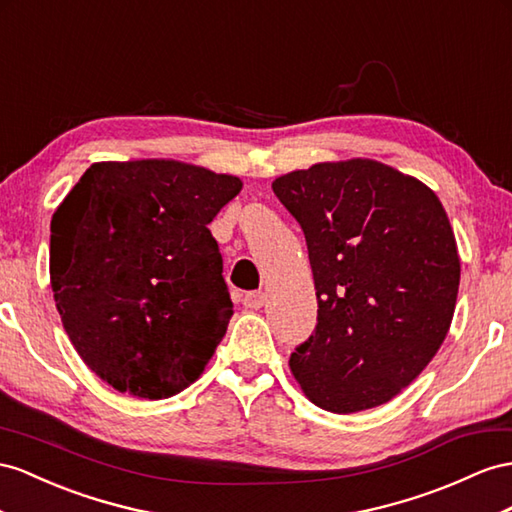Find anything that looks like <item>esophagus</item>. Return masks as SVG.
Returning <instances> with one entry per match:
<instances>
[{
	"mask_svg": "<svg viewBox=\"0 0 512 512\" xmlns=\"http://www.w3.org/2000/svg\"><path fill=\"white\" fill-rule=\"evenodd\" d=\"M242 303L246 309H261L266 303V294L264 292H248V294H244Z\"/></svg>",
	"mask_w": 512,
	"mask_h": 512,
	"instance_id": "1",
	"label": "esophagus"
}]
</instances>
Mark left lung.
Returning a JSON list of instances; mask_svg holds the SVG:
<instances>
[{
    "label": "left lung",
    "mask_w": 512,
    "mask_h": 512,
    "mask_svg": "<svg viewBox=\"0 0 512 512\" xmlns=\"http://www.w3.org/2000/svg\"><path fill=\"white\" fill-rule=\"evenodd\" d=\"M272 190L305 233L318 296L316 331L290 357L298 385L339 415L396 398L456 307L461 259L437 194L361 157L294 170Z\"/></svg>",
    "instance_id": "obj_1"
}]
</instances>
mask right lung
I'll return each mask as SVG.
<instances>
[{
  "label": "right lung",
  "mask_w": 512,
  "mask_h": 512,
  "mask_svg": "<svg viewBox=\"0 0 512 512\" xmlns=\"http://www.w3.org/2000/svg\"><path fill=\"white\" fill-rule=\"evenodd\" d=\"M242 190L175 160L97 162L51 218L49 277L62 326L101 381L136 398L201 376L233 303L209 222Z\"/></svg>",
  "instance_id": "obj_1"
}]
</instances>
